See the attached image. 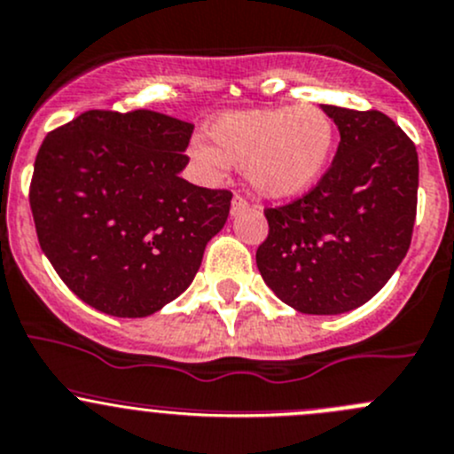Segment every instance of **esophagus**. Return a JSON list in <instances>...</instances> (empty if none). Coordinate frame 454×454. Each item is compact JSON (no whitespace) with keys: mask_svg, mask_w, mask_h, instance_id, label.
Masks as SVG:
<instances>
[{"mask_svg":"<svg viewBox=\"0 0 454 454\" xmlns=\"http://www.w3.org/2000/svg\"><path fill=\"white\" fill-rule=\"evenodd\" d=\"M245 212H249V203H247L242 196L236 194L231 200V216H240V214H245Z\"/></svg>","mask_w":454,"mask_h":454,"instance_id":"esophagus-1","label":"esophagus"}]
</instances>
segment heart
Masks as SVG:
<instances>
[{
  "label": "heart",
  "mask_w": 454,
  "mask_h": 454,
  "mask_svg": "<svg viewBox=\"0 0 454 454\" xmlns=\"http://www.w3.org/2000/svg\"><path fill=\"white\" fill-rule=\"evenodd\" d=\"M212 146L196 142L190 155L207 170H245L260 196L291 200L315 188L330 166L336 129L310 105L233 111L209 126Z\"/></svg>",
  "instance_id": "obj_1"
}]
</instances>
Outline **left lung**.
Listing matches in <instances>:
<instances>
[{
	"mask_svg": "<svg viewBox=\"0 0 454 454\" xmlns=\"http://www.w3.org/2000/svg\"><path fill=\"white\" fill-rule=\"evenodd\" d=\"M340 135L332 166L306 196L266 209L255 262L266 286L303 315L369 301L404 260L418 209L413 142L380 111L321 105Z\"/></svg>",
	"mask_w": 454,
	"mask_h": 454,
	"instance_id": "obj_1",
	"label": "left lung"
}]
</instances>
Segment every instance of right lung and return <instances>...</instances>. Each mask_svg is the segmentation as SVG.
I'll list each match as a JSON object with an SVG mask.
<instances>
[{"instance_id": "1", "label": "right lung", "mask_w": 454, "mask_h": 454, "mask_svg": "<svg viewBox=\"0 0 454 454\" xmlns=\"http://www.w3.org/2000/svg\"><path fill=\"white\" fill-rule=\"evenodd\" d=\"M194 124L87 111L43 139L30 207L69 291L111 317H148L192 284L231 192L181 179Z\"/></svg>"}]
</instances>
